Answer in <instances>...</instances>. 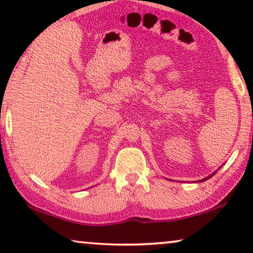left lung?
<instances>
[{"mask_svg": "<svg viewBox=\"0 0 253 253\" xmlns=\"http://www.w3.org/2000/svg\"><path fill=\"white\" fill-rule=\"evenodd\" d=\"M214 174H215V173H213L212 175H210V176H208L207 178H204V179H201V182H203V181H207V179H209L210 177H211V176H213V175H214Z\"/></svg>", "mask_w": 253, "mask_h": 253, "instance_id": "obj_1", "label": "left lung"}]
</instances>
